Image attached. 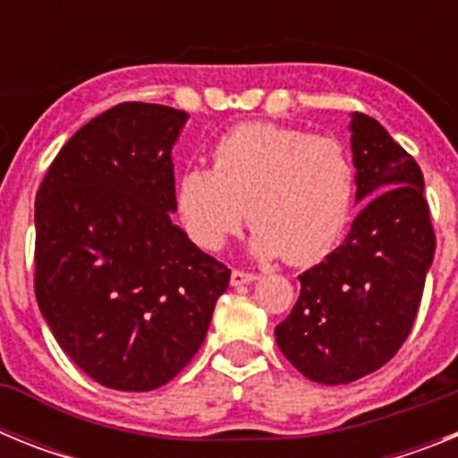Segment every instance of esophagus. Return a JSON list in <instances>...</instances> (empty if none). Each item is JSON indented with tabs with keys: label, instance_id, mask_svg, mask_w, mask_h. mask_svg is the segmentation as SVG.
Instances as JSON below:
<instances>
[{
	"label": "esophagus",
	"instance_id": "1",
	"mask_svg": "<svg viewBox=\"0 0 458 458\" xmlns=\"http://www.w3.org/2000/svg\"><path fill=\"white\" fill-rule=\"evenodd\" d=\"M257 282V275L245 273V270H232V286H245Z\"/></svg>",
	"mask_w": 458,
	"mask_h": 458
}]
</instances>
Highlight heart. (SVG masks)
I'll return each instance as SVG.
<instances>
[{"label": "heart", "mask_w": 458, "mask_h": 458, "mask_svg": "<svg viewBox=\"0 0 458 458\" xmlns=\"http://www.w3.org/2000/svg\"><path fill=\"white\" fill-rule=\"evenodd\" d=\"M355 172L342 141L273 123H245L213 148V169L188 165L176 183L181 220L206 250H220L248 217L250 252L314 264L342 241Z\"/></svg>", "instance_id": "heart-1"}]
</instances>
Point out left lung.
I'll return each instance as SVG.
<instances>
[{"label":"left lung","instance_id":"left-lung-1","mask_svg":"<svg viewBox=\"0 0 458 458\" xmlns=\"http://www.w3.org/2000/svg\"><path fill=\"white\" fill-rule=\"evenodd\" d=\"M355 201L365 204L335 252L298 275L301 298L275 327L291 365L344 386L390 362L418 317L436 236L424 176L376 119L351 116Z\"/></svg>","mask_w":458,"mask_h":458}]
</instances>
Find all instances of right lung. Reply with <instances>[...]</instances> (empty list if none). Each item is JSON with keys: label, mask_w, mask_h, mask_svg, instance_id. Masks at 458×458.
Returning <instances> with one entry per match:
<instances>
[{"label": "right lung", "mask_w": 458, "mask_h": 458, "mask_svg": "<svg viewBox=\"0 0 458 458\" xmlns=\"http://www.w3.org/2000/svg\"><path fill=\"white\" fill-rule=\"evenodd\" d=\"M190 116L123 103L82 125L36 194V301L100 386L148 392L204 344L232 270L179 225L172 148Z\"/></svg>", "instance_id": "obj_1"}]
</instances>
